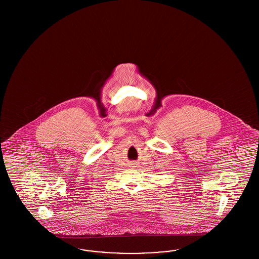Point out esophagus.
<instances>
[{
    "instance_id": "obj_1",
    "label": "esophagus",
    "mask_w": 259,
    "mask_h": 259,
    "mask_svg": "<svg viewBox=\"0 0 259 259\" xmlns=\"http://www.w3.org/2000/svg\"><path fill=\"white\" fill-rule=\"evenodd\" d=\"M131 165H132V167H136V163H131Z\"/></svg>"
}]
</instances>
